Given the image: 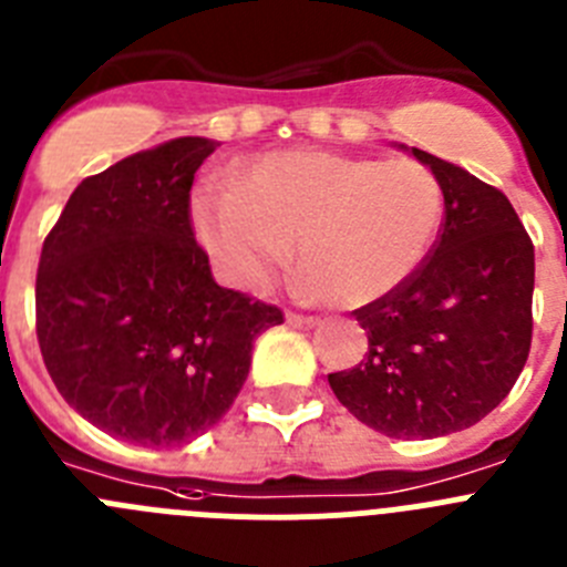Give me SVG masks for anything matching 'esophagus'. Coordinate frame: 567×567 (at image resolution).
Returning <instances> with one entry per match:
<instances>
[{
    "label": "esophagus",
    "instance_id": "1",
    "mask_svg": "<svg viewBox=\"0 0 567 567\" xmlns=\"http://www.w3.org/2000/svg\"><path fill=\"white\" fill-rule=\"evenodd\" d=\"M287 320L289 326H295V329H315V326L320 323L318 318H311V315H298V311H289Z\"/></svg>",
    "mask_w": 567,
    "mask_h": 567
}]
</instances>
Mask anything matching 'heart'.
Instances as JSON below:
<instances>
[{
    "instance_id": "1",
    "label": "heart",
    "mask_w": 567,
    "mask_h": 567,
    "mask_svg": "<svg viewBox=\"0 0 567 567\" xmlns=\"http://www.w3.org/2000/svg\"><path fill=\"white\" fill-rule=\"evenodd\" d=\"M444 190L419 159L275 152L233 190L194 202L196 233L238 289L269 287L292 258L309 295L360 309L413 278L433 249Z\"/></svg>"
}]
</instances>
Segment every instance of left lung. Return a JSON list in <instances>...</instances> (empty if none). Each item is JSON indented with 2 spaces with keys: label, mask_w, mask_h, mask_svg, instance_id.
Masks as SVG:
<instances>
[{
  "label": "left lung",
  "mask_w": 567,
  "mask_h": 567,
  "mask_svg": "<svg viewBox=\"0 0 567 567\" xmlns=\"http://www.w3.org/2000/svg\"><path fill=\"white\" fill-rule=\"evenodd\" d=\"M441 182L444 219L427 261L377 303L360 365L329 373L348 413L391 439H435L481 422L532 348L534 244L506 194L413 148Z\"/></svg>",
  "instance_id": "obj_1"
}]
</instances>
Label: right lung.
I'll return each mask as SVG.
<instances>
[{
    "label": "right lung",
    "mask_w": 567,
    "mask_h": 567,
    "mask_svg": "<svg viewBox=\"0 0 567 567\" xmlns=\"http://www.w3.org/2000/svg\"><path fill=\"white\" fill-rule=\"evenodd\" d=\"M216 143L176 137L72 190L41 247L35 337L70 408L143 446L188 444L230 410L284 311L219 287L190 221Z\"/></svg>",
    "instance_id": "obj_1"
}]
</instances>
